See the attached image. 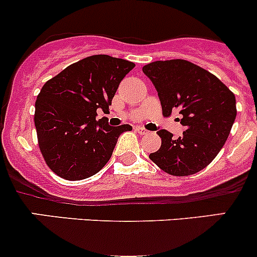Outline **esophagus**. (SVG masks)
<instances>
[{
  "label": "esophagus",
  "instance_id": "34e87169",
  "mask_svg": "<svg viewBox=\"0 0 257 257\" xmlns=\"http://www.w3.org/2000/svg\"><path fill=\"white\" fill-rule=\"evenodd\" d=\"M136 132H137V133L142 134V136H144V134H149V131H147V129L142 128V126H138V128H136Z\"/></svg>",
  "mask_w": 257,
  "mask_h": 257
}]
</instances>
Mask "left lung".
Here are the masks:
<instances>
[{
	"mask_svg": "<svg viewBox=\"0 0 257 257\" xmlns=\"http://www.w3.org/2000/svg\"><path fill=\"white\" fill-rule=\"evenodd\" d=\"M162 103L163 115L181 114L185 132L173 138L170 132H158L159 150L149 155L162 170L175 177L200 172L219 154L236 118L235 95L217 77L185 61H157L143 67Z\"/></svg>",
	"mask_w": 257,
	"mask_h": 257,
	"instance_id": "1",
	"label": "left lung"
}]
</instances>
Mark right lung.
<instances>
[{
    "label": "right lung",
    "mask_w": 257,
    "mask_h": 257,
    "mask_svg": "<svg viewBox=\"0 0 257 257\" xmlns=\"http://www.w3.org/2000/svg\"><path fill=\"white\" fill-rule=\"evenodd\" d=\"M134 67L125 59L95 54L45 83L36 100L35 125L43 159L54 174L82 180L107 164L119 136L132 126L95 120L97 109H109L119 83Z\"/></svg>",
    "instance_id": "obj_1"
}]
</instances>
